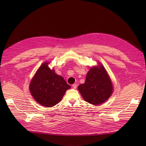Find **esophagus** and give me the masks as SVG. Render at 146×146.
Wrapping results in <instances>:
<instances>
[{
    "mask_svg": "<svg viewBox=\"0 0 146 146\" xmlns=\"http://www.w3.org/2000/svg\"><path fill=\"white\" fill-rule=\"evenodd\" d=\"M77 85H76V84H73V85H72V87L74 88V89H76L77 88Z\"/></svg>",
    "mask_w": 146,
    "mask_h": 146,
    "instance_id": "34e87169",
    "label": "esophagus"
}]
</instances>
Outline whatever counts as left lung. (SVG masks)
<instances>
[{"mask_svg": "<svg viewBox=\"0 0 146 146\" xmlns=\"http://www.w3.org/2000/svg\"><path fill=\"white\" fill-rule=\"evenodd\" d=\"M84 100L94 105L105 102L112 95L113 85L104 67L99 64L90 68L85 82L78 86Z\"/></svg>", "mask_w": 146, "mask_h": 146, "instance_id": "8db88e82", "label": "left lung"}]
</instances>
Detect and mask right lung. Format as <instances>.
I'll use <instances>...</instances> for the list:
<instances>
[{"label":"right lung","instance_id":"1","mask_svg":"<svg viewBox=\"0 0 146 146\" xmlns=\"http://www.w3.org/2000/svg\"><path fill=\"white\" fill-rule=\"evenodd\" d=\"M48 63H44L38 69L29 84V90L34 99L41 105L52 107L59 103L68 85L62 76L49 68Z\"/></svg>","mask_w":146,"mask_h":146}]
</instances>
